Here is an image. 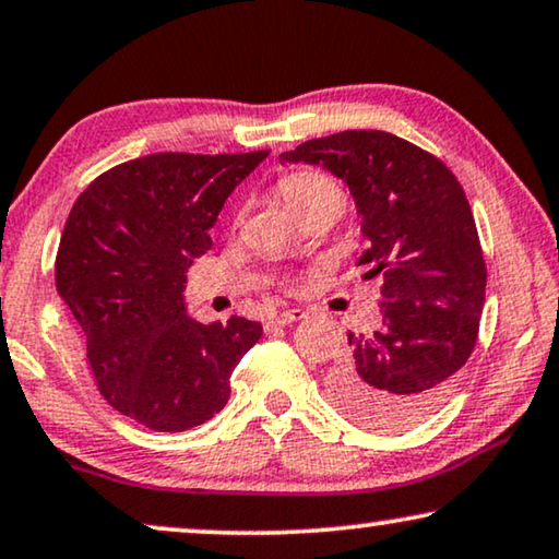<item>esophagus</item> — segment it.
Here are the masks:
<instances>
[{"label":"esophagus","instance_id":"esophagus-1","mask_svg":"<svg viewBox=\"0 0 559 559\" xmlns=\"http://www.w3.org/2000/svg\"><path fill=\"white\" fill-rule=\"evenodd\" d=\"M306 319V311L301 309H283L278 313H273L271 317V324L273 326H288V324H296V321Z\"/></svg>","mask_w":559,"mask_h":559}]
</instances>
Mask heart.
<instances>
[{"label": "heart", "mask_w": 559, "mask_h": 559, "mask_svg": "<svg viewBox=\"0 0 559 559\" xmlns=\"http://www.w3.org/2000/svg\"><path fill=\"white\" fill-rule=\"evenodd\" d=\"M278 192L298 217L324 204H342L340 187L319 171H290L278 182Z\"/></svg>", "instance_id": "b5f03b06"}]
</instances>
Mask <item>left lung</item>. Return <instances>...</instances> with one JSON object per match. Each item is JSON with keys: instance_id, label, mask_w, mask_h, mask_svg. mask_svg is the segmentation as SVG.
I'll return each mask as SVG.
<instances>
[{"instance_id": "1", "label": "left lung", "mask_w": 559, "mask_h": 559, "mask_svg": "<svg viewBox=\"0 0 559 559\" xmlns=\"http://www.w3.org/2000/svg\"><path fill=\"white\" fill-rule=\"evenodd\" d=\"M281 162L321 164L344 179L367 248L357 265L382 278L380 326L349 332L329 377L340 411L372 430L426 420L476 347L486 263L466 192L438 156L388 131L311 139Z\"/></svg>"}]
</instances>
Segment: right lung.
<instances>
[{"label": "right lung", "instance_id": "obj_1", "mask_svg": "<svg viewBox=\"0 0 559 559\" xmlns=\"http://www.w3.org/2000/svg\"><path fill=\"white\" fill-rule=\"evenodd\" d=\"M265 156L148 154L93 179L70 210L55 286L85 336L100 395L148 430L215 418L235 365L261 340L258 321L190 319L182 290L225 200Z\"/></svg>", "mask_w": 559, "mask_h": 559}]
</instances>
